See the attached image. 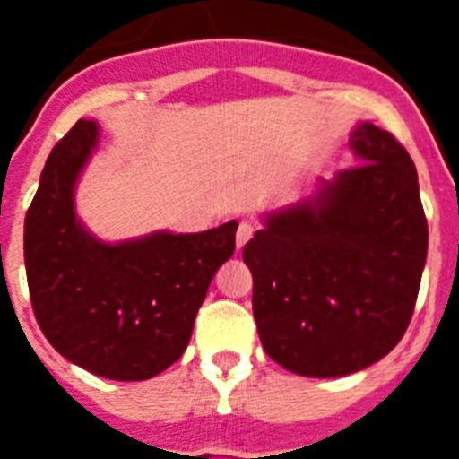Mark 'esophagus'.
I'll return each mask as SVG.
<instances>
[{"mask_svg": "<svg viewBox=\"0 0 459 459\" xmlns=\"http://www.w3.org/2000/svg\"><path fill=\"white\" fill-rule=\"evenodd\" d=\"M253 234H255V225H253V222H248V221L238 222V230H237V248L241 250L243 246H246V243H248L250 238H253Z\"/></svg>", "mask_w": 459, "mask_h": 459, "instance_id": "1", "label": "esophagus"}]
</instances>
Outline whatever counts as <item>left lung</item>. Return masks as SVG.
Wrapping results in <instances>:
<instances>
[{"instance_id": "1", "label": "left lung", "mask_w": 459, "mask_h": 459, "mask_svg": "<svg viewBox=\"0 0 459 459\" xmlns=\"http://www.w3.org/2000/svg\"><path fill=\"white\" fill-rule=\"evenodd\" d=\"M359 163L266 218L243 246L266 354L303 377L372 366L403 340L428 257L419 174L388 131L360 124Z\"/></svg>"}]
</instances>
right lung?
Wrapping results in <instances>:
<instances>
[{
	"label": "right lung",
	"instance_id": "1",
	"mask_svg": "<svg viewBox=\"0 0 459 459\" xmlns=\"http://www.w3.org/2000/svg\"><path fill=\"white\" fill-rule=\"evenodd\" d=\"M99 137L80 119L56 142L24 218V266L36 322L64 359L117 381L152 379L188 347L237 222L200 234L100 243L82 230L73 186Z\"/></svg>",
	"mask_w": 459,
	"mask_h": 459
}]
</instances>
